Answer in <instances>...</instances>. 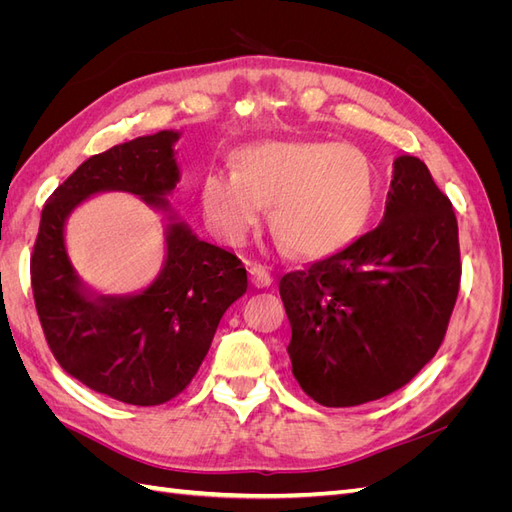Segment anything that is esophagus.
<instances>
[{
    "label": "esophagus",
    "instance_id": "esophagus-1",
    "mask_svg": "<svg viewBox=\"0 0 512 512\" xmlns=\"http://www.w3.org/2000/svg\"><path fill=\"white\" fill-rule=\"evenodd\" d=\"M250 275H252V284L256 288H267V286L273 284V277H271L269 269L262 267V265H252Z\"/></svg>",
    "mask_w": 512,
    "mask_h": 512
}]
</instances>
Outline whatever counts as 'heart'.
<instances>
[{
  "mask_svg": "<svg viewBox=\"0 0 512 512\" xmlns=\"http://www.w3.org/2000/svg\"><path fill=\"white\" fill-rule=\"evenodd\" d=\"M232 173L209 170L198 203L215 237L239 245L269 205V224L292 254L344 250L376 207V175L365 153L331 141H258L232 153Z\"/></svg>",
  "mask_w": 512,
  "mask_h": 512,
  "instance_id": "1",
  "label": "heart"
}]
</instances>
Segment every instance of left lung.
Masks as SVG:
<instances>
[{
	"mask_svg": "<svg viewBox=\"0 0 512 512\" xmlns=\"http://www.w3.org/2000/svg\"><path fill=\"white\" fill-rule=\"evenodd\" d=\"M459 280L451 200L425 162L399 156L380 224L280 280L292 376L327 408L391 395L438 352Z\"/></svg>",
	"mask_w": 512,
	"mask_h": 512,
	"instance_id": "1",
	"label": "left lung"
}]
</instances>
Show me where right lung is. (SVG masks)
<instances>
[{"label":"right lung","mask_w":512,"mask_h":512,"mask_svg":"<svg viewBox=\"0 0 512 512\" xmlns=\"http://www.w3.org/2000/svg\"><path fill=\"white\" fill-rule=\"evenodd\" d=\"M177 130L138 136L85 160L46 200L32 254V288L57 363L91 391L160 406L192 382L226 309L243 297L241 260L196 237L168 203L181 179ZM130 191L167 213L159 277L134 295H98L65 252V222L89 195Z\"/></svg>","instance_id":"right-lung-1"}]
</instances>
